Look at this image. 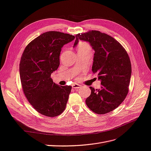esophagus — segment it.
I'll list each match as a JSON object with an SVG mask.
<instances>
[{
  "mask_svg": "<svg viewBox=\"0 0 151 151\" xmlns=\"http://www.w3.org/2000/svg\"><path fill=\"white\" fill-rule=\"evenodd\" d=\"M72 87H73V88H75V89H78V88H81V86L80 85H79V84L74 83V84H73V85H72Z\"/></svg>",
  "mask_w": 151,
  "mask_h": 151,
  "instance_id": "1",
  "label": "esophagus"
}]
</instances>
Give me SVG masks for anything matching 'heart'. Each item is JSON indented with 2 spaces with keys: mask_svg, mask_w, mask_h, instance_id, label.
I'll use <instances>...</instances> for the list:
<instances>
[{
  "mask_svg": "<svg viewBox=\"0 0 151 151\" xmlns=\"http://www.w3.org/2000/svg\"><path fill=\"white\" fill-rule=\"evenodd\" d=\"M90 49V47L88 44H87V43H85V42L80 43L79 46H78V50L79 49Z\"/></svg>",
  "mask_w": 151,
  "mask_h": 151,
  "instance_id": "b5f03b06",
  "label": "heart"
}]
</instances>
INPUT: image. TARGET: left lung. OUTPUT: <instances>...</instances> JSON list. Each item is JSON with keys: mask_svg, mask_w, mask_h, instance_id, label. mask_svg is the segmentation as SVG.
Segmentation results:
<instances>
[{"mask_svg": "<svg viewBox=\"0 0 151 151\" xmlns=\"http://www.w3.org/2000/svg\"><path fill=\"white\" fill-rule=\"evenodd\" d=\"M75 37L73 47L79 39L89 42L94 50L92 70L101 81L100 89L90 87L91 94L86 104L95 113H109L121 104L128 94L132 74L130 58L123 46L106 33L92 30Z\"/></svg>", "mask_w": 151, "mask_h": 151, "instance_id": "1", "label": "left lung"}]
</instances>
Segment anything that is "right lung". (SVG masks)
<instances>
[{"label": "right lung", "mask_w": 151, "mask_h": 151, "mask_svg": "<svg viewBox=\"0 0 151 151\" xmlns=\"http://www.w3.org/2000/svg\"><path fill=\"white\" fill-rule=\"evenodd\" d=\"M75 37L59 32H47L26 47L19 64L21 85L28 102L37 111L48 117L61 114L66 108L71 86L53 82L51 74L59 66L64 45Z\"/></svg>", "instance_id": "1"}]
</instances>
